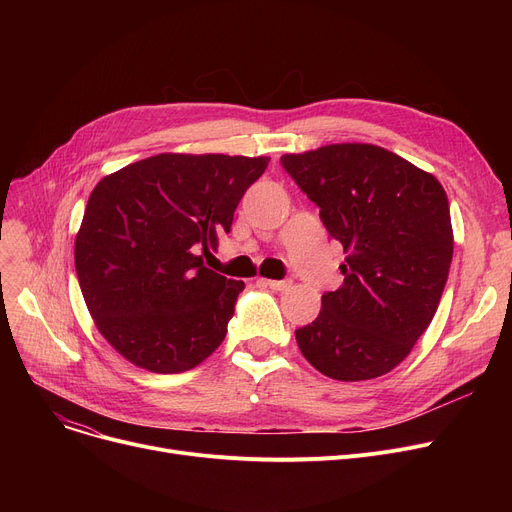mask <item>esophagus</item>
<instances>
[{
    "instance_id": "34e87169",
    "label": "esophagus",
    "mask_w": 512,
    "mask_h": 512,
    "mask_svg": "<svg viewBox=\"0 0 512 512\" xmlns=\"http://www.w3.org/2000/svg\"><path fill=\"white\" fill-rule=\"evenodd\" d=\"M265 286H270L272 290H278V292H284L292 286V280H263Z\"/></svg>"
}]
</instances>
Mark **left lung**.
<instances>
[{"mask_svg": "<svg viewBox=\"0 0 512 512\" xmlns=\"http://www.w3.org/2000/svg\"><path fill=\"white\" fill-rule=\"evenodd\" d=\"M346 253L338 290L294 332L303 357L340 382L392 371L432 324L452 261L448 197L438 178L369 143L280 157Z\"/></svg>", "mask_w": 512, "mask_h": 512, "instance_id": "8db88e82", "label": "left lung"}]
</instances>
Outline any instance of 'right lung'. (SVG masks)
Wrapping results in <instances>:
<instances>
[{"mask_svg":"<svg viewBox=\"0 0 512 512\" xmlns=\"http://www.w3.org/2000/svg\"><path fill=\"white\" fill-rule=\"evenodd\" d=\"M270 157L159 153L107 174L74 242L99 334L132 365L180 373L222 344L245 282L203 263Z\"/></svg>","mask_w":512,"mask_h":512,"instance_id":"1","label":"right lung"}]
</instances>
